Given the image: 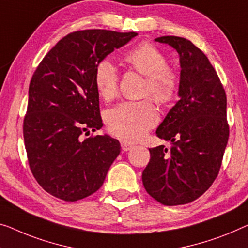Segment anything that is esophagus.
<instances>
[{
    "mask_svg": "<svg viewBox=\"0 0 248 248\" xmlns=\"http://www.w3.org/2000/svg\"><path fill=\"white\" fill-rule=\"evenodd\" d=\"M121 148H123L124 151H128V150H131L132 148H134V145H132V143H129L127 141H121Z\"/></svg>",
    "mask_w": 248,
    "mask_h": 248,
    "instance_id": "esophagus-1",
    "label": "esophagus"
}]
</instances>
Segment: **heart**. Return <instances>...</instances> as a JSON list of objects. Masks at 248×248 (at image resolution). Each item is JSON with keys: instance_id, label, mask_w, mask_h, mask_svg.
Returning <instances> with one entry per match:
<instances>
[{"instance_id": "heart-1", "label": "heart", "mask_w": 248, "mask_h": 248, "mask_svg": "<svg viewBox=\"0 0 248 248\" xmlns=\"http://www.w3.org/2000/svg\"><path fill=\"white\" fill-rule=\"evenodd\" d=\"M124 60L135 71L145 76L142 94L150 95L160 105L175 99L179 90V76L168 66V60L160 49L149 42H142L125 52ZM94 84L105 100H111L118 93L119 72L107 59L99 61L94 70ZM159 119L157 108L150 99L124 101L106 114L108 130L124 141H137L145 136Z\"/></svg>"}]
</instances>
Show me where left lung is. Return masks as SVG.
Masks as SVG:
<instances>
[{"mask_svg": "<svg viewBox=\"0 0 248 248\" xmlns=\"http://www.w3.org/2000/svg\"><path fill=\"white\" fill-rule=\"evenodd\" d=\"M156 41L179 53L180 99L156 131L170 148H150L142 184L160 204L184 205L201 197L218 176L230 137L226 92L205 53L193 42L172 35Z\"/></svg>", "mask_w": 248, "mask_h": 248, "instance_id": "left-lung-1", "label": "left lung"}]
</instances>
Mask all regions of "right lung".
Masks as SVG:
<instances>
[{
    "instance_id": "obj_1",
    "label": "right lung",
    "mask_w": 248,
    "mask_h": 248,
    "mask_svg": "<svg viewBox=\"0 0 248 248\" xmlns=\"http://www.w3.org/2000/svg\"><path fill=\"white\" fill-rule=\"evenodd\" d=\"M137 35L136 32L81 30L62 38L33 73L23 120L32 175L46 193L77 202L102 186L120 143L91 135L102 127L94 70L99 61Z\"/></svg>"
}]
</instances>
